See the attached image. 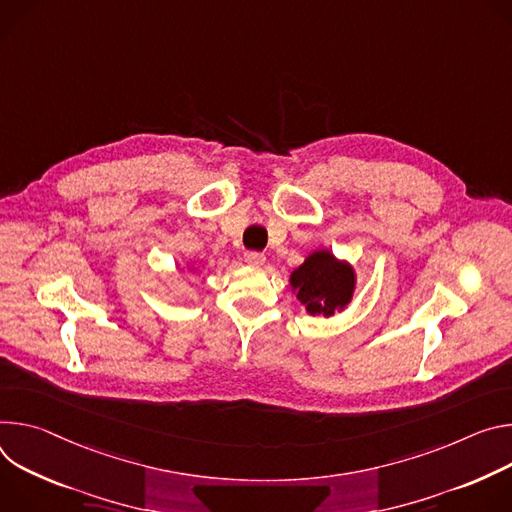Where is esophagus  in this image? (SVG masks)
<instances>
[{
	"instance_id": "esophagus-1",
	"label": "esophagus",
	"mask_w": 512,
	"mask_h": 512,
	"mask_svg": "<svg viewBox=\"0 0 512 512\" xmlns=\"http://www.w3.org/2000/svg\"><path fill=\"white\" fill-rule=\"evenodd\" d=\"M244 260H246V264H250V266H262V264L266 262V256H264L262 252L250 250V252L244 254Z\"/></svg>"
}]
</instances>
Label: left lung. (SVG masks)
Here are the masks:
<instances>
[{
	"mask_svg": "<svg viewBox=\"0 0 512 512\" xmlns=\"http://www.w3.org/2000/svg\"><path fill=\"white\" fill-rule=\"evenodd\" d=\"M291 287L311 315L344 311L356 289V272L348 262L337 260L329 250H317L293 270Z\"/></svg>",
	"mask_w": 512,
	"mask_h": 512,
	"instance_id": "obj_1",
	"label": "left lung"
}]
</instances>
